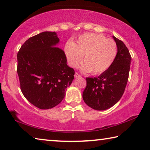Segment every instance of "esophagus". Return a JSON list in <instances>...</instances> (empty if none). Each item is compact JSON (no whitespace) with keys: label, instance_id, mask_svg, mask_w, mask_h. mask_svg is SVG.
Returning a JSON list of instances; mask_svg holds the SVG:
<instances>
[{"label":"esophagus","instance_id":"esophagus-1","mask_svg":"<svg viewBox=\"0 0 150 150\" xmlns=\"http://www.w3.org/2000/svg\"><path fill=\"white\" fill-rule=\"evenodd\" d=\"M74 76H75V78H79V77H80V75L78 73L76 72L75 74H74Z\"/></svg>","mask_w":150,"mask_h":150}]
</instances>
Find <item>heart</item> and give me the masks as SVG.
Wrapping results in <instances>:
<instances>
[{
  "mask_svg": "<svg viewBox=\"0 0 150 150\" xmlns=\"http://www.w3.org/2000/svg\"><path fill=\"white\" fill-rule=\"evenodd\" d=\"M64 52L70 66L77 67L84 56L82 70L99 74L108 69L114 62L117 47L115 41L102 34L85 33L80 35L75 43H66Z\"/></svg>",
  "mask_w": 150,
  "mask_h": 150,
  "instance_id": "obj_1",
  "label": "heart"
}]
</instances>
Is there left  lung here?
<instances>
[{"instance_id": "1", "label": "left lung", "mask_w": 150, "mask_h": 150, "mask_svg": "<svg viewBox=\"0 0 150 150\" xmlns=\"http://www.w3.org/2000/svg\"><path fill=\"white\" fill-rule=\"evenodd\" d=\"M117 54L111 66L98 77L86 78V87L82 94L84 102L96 110L112 107L123 95L128 80L132 57L122 40L113 36Z\"/></svg>"}]
</instances>
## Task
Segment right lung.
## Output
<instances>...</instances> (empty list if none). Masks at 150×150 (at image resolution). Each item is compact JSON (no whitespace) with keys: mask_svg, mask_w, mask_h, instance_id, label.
I'll list each match as a JSON object with an SVG mask.
<instances>
[{"mask_svg":"<svg viewBox=\"0 0 150 150\" xmlns=\"http://www.w3.org/2000/svg\"><path fill=\"white\" fill-rule=\"evenodd\" d=\"M59 42L55 32H43L28 38L17 54L21 91L29 102L42 110L60 104L74 78L64 52L57 47Z\"/></svg>","mask_w":150,"mask_h":150,"instance_id":"right-lung-1","label":"right lung"}]
</instances>
